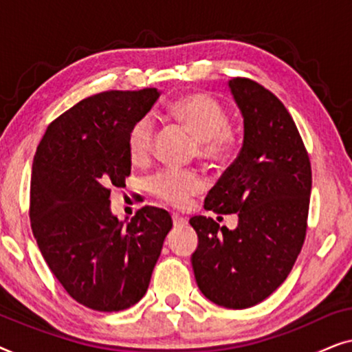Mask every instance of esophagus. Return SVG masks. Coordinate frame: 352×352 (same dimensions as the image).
Returning <instances> with one entry per match:
<instances>
[{
  "mask_svg": "<svg viewBox=\"0 0 352 352\" xmlns=\"http://www.w3.org/2000/svg\"><path fill=\"white\" fill-rule=\"evenodd\" d=\"M186 224L187 221L184 218H181V216L177 214H173V226H175V228H184Z\"/></svg>",
  "mask_w": 352,
  "mask_h": 352,
  "instance_id": "esophagus-1",
  "label": "esophagus"
}]
</instances>
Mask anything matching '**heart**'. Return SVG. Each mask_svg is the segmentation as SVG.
<instances>
[{"mask_svg": "<svg viewBox=\"0 0 352 352\" xmlns=\"http://www.w3.org/2000/svg\"><path fill=\"white\" fill-rule=\"evenodd\" d=\"M168 113L195 139V153L200 160L223 163L232 155L235 133L218 99L206 93H190L173 100ZM155 126L151 117L139 118L129 128L126 146L134 163H146L152 155ZM151 194L173 208H186L192 197L205 189V182L195 171L163 170L147 182Z\"/></svg>", "mask_w": 352, "mask_h": 352, "instance_id": "heart-1", "label": "heart"}]
</instances>
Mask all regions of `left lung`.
Wrapping results in <instances>:
<instances>
[{
    "mask_svg": "<svg viewBox=\"0 0 352 352\" xmlns=\"http://www.w3.org/2000/svg\"><path fill=\"white\" fill-rule=\"evenodd\" d=\"M243 117V146L205 199V210L237 213L219 228L194 216L195 280L210 301L247 309L272 295L290 274L306 239L311 162L295 122L277 96L250 78H232Z\"/></svg>",
    "mask_w": 352,
    "mask_h": 352,
    "instance_id": "left-lung-1",
    "label": "left lung"
}]
</instances>
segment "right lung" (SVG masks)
Here are the masks:
<instances>
[{
  "instance_id": "obj_1",
  "label": "right lung",
  "mask_w": 352,
  "mask_h": 352,
  "mask_svg": "<svg viewBox=\"0 0 352 352\" xmlns=\"http://www.w3.org/2000/svg\"><path fill=\"white\" fill-rule=\"evenodd\" d=\"M158 96L157 88L91 96L57 117L36 147L33 235L60 285L89 309L136 305L173 228L168 211L155 206H142L128 223L110 211V190L131 175L129 128Z\"/></svg>"
}]
</instances>
